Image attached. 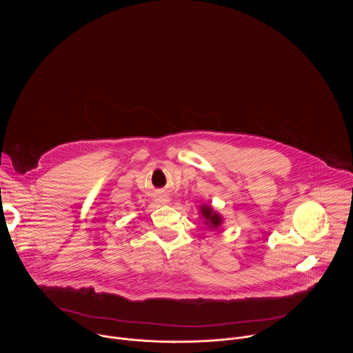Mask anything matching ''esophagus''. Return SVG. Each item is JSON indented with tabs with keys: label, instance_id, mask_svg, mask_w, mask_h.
Here are the masks:
<instances>
[{
	"label": "esophagus",
	"instance_id": "esophagus-1",
	"mask_svg": "<svg viewBox=\"0 0 353 353\" xmlns=\"http://www.w3.org/2000/svg\"><path fill=\"white\" fill-rule=\"evenodd\" d=\"M156 201L159 202V203H167V202L170 201V199H168L167 196L161 194V196H159V197L156 199Z\"/></svg>",
	"mask_w": 353,
	"mask_h": 353
}]
</instances>
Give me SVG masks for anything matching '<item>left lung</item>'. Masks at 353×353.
Returning <instances> with one entry per match:
<instances>
[{
  "label": "left lung",
  "mask_w": 353,
  "mask_h": 353,
  "mask_svg": "<svg viewBox=\"0 0 353 353\" xmlns=\"http://www.w3.org/2000/svg\"><path fill=\"white\" fill-rule=\"evenodd\" d=\"M200 210H201L202 217H203L206 225H209L210 228H217L221 225V223H223L221 216L216 210H213L210 206L202 205Z\"/></svg>",
  "instance_id": "8db88e82"
}]
</instances>
